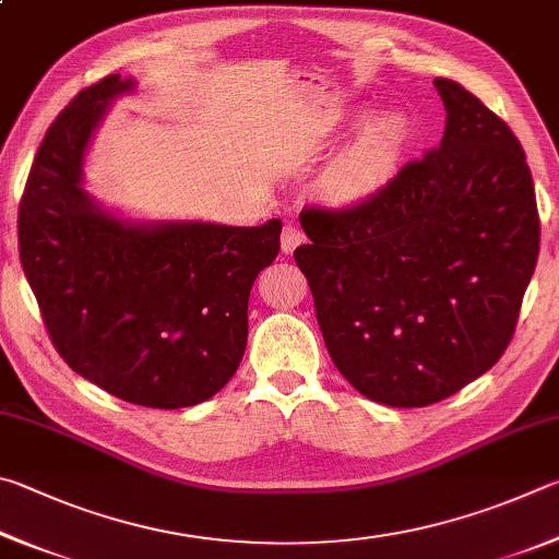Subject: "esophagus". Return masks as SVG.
Instances as JSON below:
<instances>
[{
	"instance_id": "esophagus-1",
	"label": "esophagus",
	"mask_w": 559,
	"mask_h": 559,
	"mask_svg": "<svg viewBox=\"0 0 559 559\" xmlns=\"http://www.w3.org/2000/svg\"><path fill=\"white\" fill-rule=\"evenodd\" d=\"M301 242H305V230H301L295 223H287L285 230H282V250L289 254V252H295Z\"/></svg>"
}]
</instances>
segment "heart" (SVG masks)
<instances>
[{"label": "heart", "mask_w": 559, "mask_h": 559, "mask_svg": "<svg viewBox=\"0 0 559 559\" xmlns=\"http://www.w3.org/2000/svg\"><path fill=\"white\" fill-rule=\"evenodd\" d=\"M407 142L403 117L383 115L364 127L356 142L329 166L321 189L336 203L373 199L393 179Z\"/></svg>", "instance_id": "obj_1"}]
</instances>
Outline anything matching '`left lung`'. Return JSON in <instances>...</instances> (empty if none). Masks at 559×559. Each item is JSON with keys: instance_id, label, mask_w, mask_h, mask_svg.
Segmentation results:
<instances>
[{"instance_id": "8db88e82", "label": "left lung", "mask_w": 559, "mask_h": 559, "mask_svg": "<svg viewBox=\"0 0 559 559\" xmlns=\"http://www.w3.org/2000/svg\"><path fill=\"white\" fill-rule=\"evenodd\" d=\"M439 146L373 199L299 213L295 250L329 356L360 395L427 407L484 376L515 334L540 250L525 152L449 78Z\"/></svg>"}]
</instances>
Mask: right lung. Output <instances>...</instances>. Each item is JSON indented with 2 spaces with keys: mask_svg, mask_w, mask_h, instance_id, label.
Returning a JSON list of instances; mask_svg holds the SVG:
<instances>
[{
  "mask_svg": "<svg viewBox=\"0 0 559 559\" xmlns=\"http://www.w3.org/2000/svg\"><path fill=\"white\" fill-rule=\"evenodd\" d=\"M107 75L48 127L19 201V258L48 338L78 376L124 403L176 409L213 397L248 344V299L280 252L282 223L127 225L81 189Z\"/></svg>",
  "mask_w": 559,
  "mask_h": 559,
  "instance_id": "1",
  "label": "right lung"
}]
</instances>
